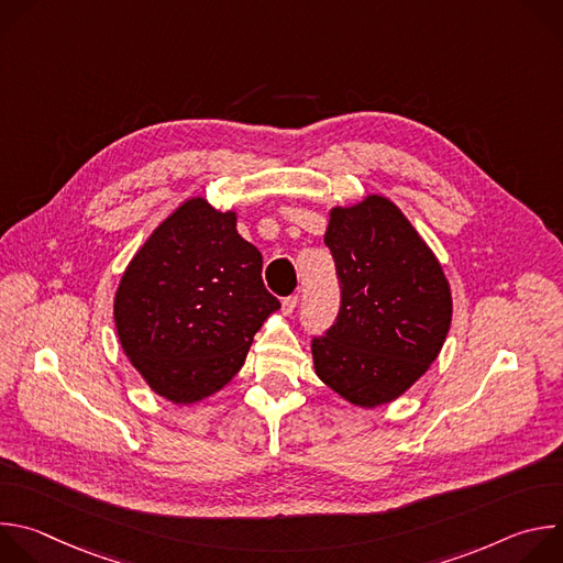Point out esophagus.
<instances>
[{"label":"esophagus","instance_id":"obj_1","mask_svg":"<svg viewBox=\"0 0 563 563\" xmlns=\"http://www.w3.org/2000/svg\"><path fill=\"white\" fill-rule=\"evenodd\" d=\"M296 305H298V296H287V298H283V313H285V316L294 313Z\"/></svg>","mask_w":563,"mask_h":563}]
</instances>
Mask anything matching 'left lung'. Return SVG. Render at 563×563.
I'll list each match as a JSON object with an SVG mask.
<instances>
[{
    "label": "left lung",
    "mask_w": 563,
    "mask_h": 563,
    "mask_svg": "<svg viewBox=\"0 0 563 563\" xmlns=\"http://www.w3.org/2000/svg\"><path fill=\"white\" fill-rule=\"evenodd\" d=\"M341 280V311L313 339L316 376L365 410L404 396L437 361L452 323L445 272L389 198L367 194L330 209L325 231Z\"/></svg>",
    "instance_id": "1"
}]
</instances>
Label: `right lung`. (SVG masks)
Segmentation results:
<instances>
[{"label":"right lung","instance_id":"right-lung-1","mask_svg":"<svg viewBox=\"0 0 563 563\" xmlns=\"http://www.w3.org/2000/svg\"><path fill=\"white\" fill-rule=\"evenodd\" d=\"M238 213L191 196L126 265L113 298L118 341L144 383L174 406L220 391L245 365L254 334L280 309L263 256Z\"/></svg>","mask_w":563,"mask_h":563}]
</instances>
